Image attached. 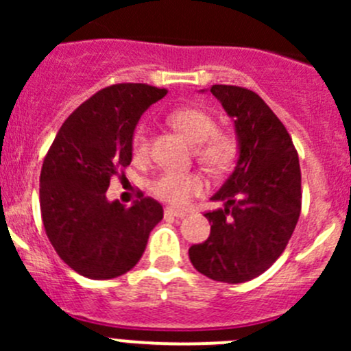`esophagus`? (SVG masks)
I'll list each match as a JSON object with an SVG mask.
<instances>
[{
	"label": "esophagus",
	"mask_w": 351,
	"mask_h": 351,
	"mask_svg": "<svg viewBox=\"0 0 351 351\" xmlns=\"http://www.w3.org/2000/svg\"><path fill=\"white\" fill-rule=\"evenodd\" d=\"M185 215H186V212H183V210H176V208H171V207L165 208V217L182 219V217H185Z\"/></svg>",
	"instance_id": "obj_1"
}]
</instances>
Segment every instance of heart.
<instances>
[{"mask_svg":"<svg viewBox=\"0 0 351 351\" xmlns=\"http://www.w3.org/2000/svg\"><path fill=\"white\" fill-rule=\"evenodd\" d=\"M169 122L185 134L195 146L197 161L210 173H222L231 168L238 156V139L228 130L217 129V120L200 107H182L169 113ZM132 154L137 161H144L151 151L149 130L144 123L134 129L130 139ZM205 182L198 173L165 171L151 182L149 190L156 198L183 207L193 197L200 195Z\"/></svg>","mask_w":351,"mask_h":351,"instance_id":"b5f03b06","label":"heart"}]
</instances>
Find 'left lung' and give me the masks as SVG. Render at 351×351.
Returning <instances> with one entry per match:
<instances>
[{
  "mask_svg": "<svg viewBox=\"0 0 351 351\" xmlns=\"http://www.w3.org/2000/svg\"><path fill=\"white\" fill-rule=\"evenodd\" d=\"M210 93L234 119L239 158L205 212L210 236L190 246L197 271L215 282L243 284L267 271L292 238L302 205L299 156L292 137L260 95L243 86L212 84Z\"/></svg>",
  "mask_w": 351,
  "mask_h": 351,
  "instance_id": "1",
  "label": "left lung"
}]
</instances>
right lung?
Here are the masks:
<instances>
[{"label": "right lung", "mask_w": 351, "mask_h": 351, "mask_svg": "<svg viewBox=\"0 0 351 351\" xmlns=\"http://www.w3.org/2000/svg\"><path fill=\"white\" fill-rule=\"evenodd\" d=\"M168 90L119 83L80 105L52 141L40 171V214L45 234L67 267L93 280L127 274L162 219L154 198L137 192L134 205L108 202L113 176L125 178L130 139L147 107Z\"/></svg>", "instance_id": "add662e5"}]
</instances>
